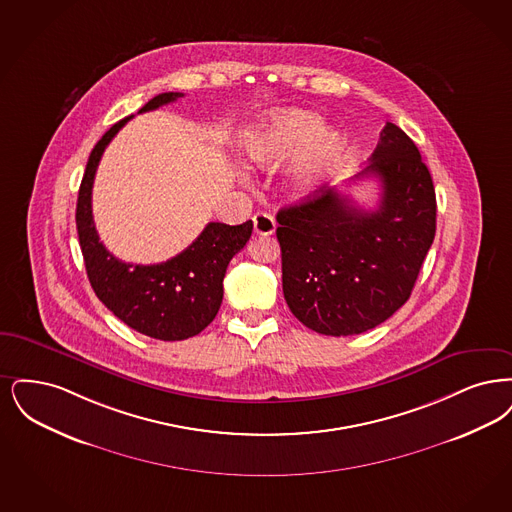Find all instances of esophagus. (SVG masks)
I'll return each mask as SVG.
<instances>
[{
  "label": "esophagus",
  "instance_id": "1",
  "mask_svg": "<svg viewBox=\"0 0 512 512\" xmlns=\"http://www.w3.org/2000/svg\"><path fill=\"white\" fill-rule=\"evenodd\" d=\"M254 231L258 233V235H264V237H269V235H273L275 233V220L266 214V212H258L256 216H254Z\"/></svg>",
  "mask_w": 512,
  "mask_h": 512
}]
</instances>
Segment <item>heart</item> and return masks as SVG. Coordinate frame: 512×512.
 <instances>
[{
    "label": "heart",
    "mask_w": 512,
    "mask_h": 512,
    "mask_svg": "<svg viewBox=\"0 0 512 512\" xmlns=\"http://www.w3.org/2000/svg\"><path fill=\"white\" fill-rule=\"evenodd\" d=\"M313 112H277L262 128L246 135V155L258 168H275L292 160L290 183L296 193L308 195L346 151V137L334 128H321Z\"/></svg>",
    "instance_id": "obj_1"
}]
</instances>
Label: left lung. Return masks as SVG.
<instances>
[{
    "mask_svg": "<svg viewBox=\"0 0 512 512\" xmlns=\"http://www.w3.org/2000/svg\"><path fill=\"white\" fill-rule=\"evenodd\" d=\"M380 181L377 208L329 189L277 212L283 294L315 333L375 329L409 300L436 235V193L417 145L386 122L357 178Z\"/></svg>",
    "mask_w": 512,
    "mask_h": 512,
    "instance_id": "obj_1",
    "label": "left lung"
}]
</instances>
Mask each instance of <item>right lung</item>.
Masks as SVG:
<instances>
[{
    "label": "right lung",
    "mask_w": 512,
    "mask_h": 512,
    "mask_svg": "<svg viewBox=\"0 0 512 512\" xmlns=\"http://www.w3.org/2000/svg\"><path fill=\"white\" fill-rule=\"evenodd\" d=\"M183 93H160L139 112L174 103ZM132 116L116 122L89 155L76 204V229L89 283L97 298L120 321L156 340H185L204 331L222 306L223 277L231 258L245 248L252 222H210L199 237L172 260L153 266L126 264L99 241L91 214V187L99 160L112 137Z\"/></svg>",
    "instance_id": "add662e5"
}]
</instances>
